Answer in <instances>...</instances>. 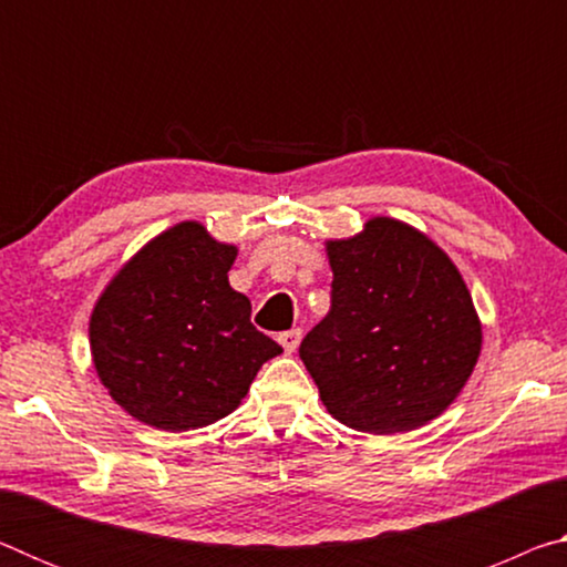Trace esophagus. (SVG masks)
<instances>
[{"instance_id":"esophagus-1","label":"esophagus","mask_w":567,"mask_h":567,"mask_svg":"<svg viewBox=\"0 0 567 567\" xmlns=\"http://www.w3.org/2000/svg\"><path fill=\"white\" fill-rule=\"evenodd\" d=\"M300 340H302V330L300 328L287 330V332L280 334V344H282L287 354H292L297 350V344H300Z\"/></svg>"}]
</instances>
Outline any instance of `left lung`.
<instances>
[{
	"label": "left lung",
	"instance_id": "left-lung-1",
	"mask_svg": "<svg viewBox=\"0 0 567 567\" xmlns=\"http://www.w3.org/2000/svg\"><path fill=\"white\" fill-rule=\"evenodd\" d=\"M330 312L300 358L334 420L360 433H410L435 420L480 358L473 297L453 260L400 219L372 217L330 239Z\"/></svg>",
	"mask_w": 567,
	"mask_h": 567
}]
</instances>
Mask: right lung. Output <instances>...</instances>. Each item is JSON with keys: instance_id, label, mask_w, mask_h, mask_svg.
Instances as JSON below:
<instances>
[{"instance_id": "right-lung-1", "label": "right lung", "mask_w": 567, "mask_h": 567, "mask_svg": "<svg viewBox=\"0 0 567 567\" xmlns=\"http://www.w3.org/2000/svg\"><path fill=\"white\" fill-rule=\"evenodd\" d=\"M235 257V245L217 243L199 223H179L104 287L90 318L94 370L134 420L169 433L213 425L282 352L229 287Z\"/></svg>"}]
</instances>
